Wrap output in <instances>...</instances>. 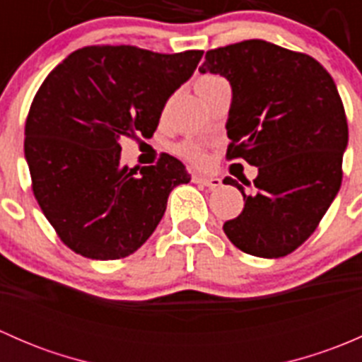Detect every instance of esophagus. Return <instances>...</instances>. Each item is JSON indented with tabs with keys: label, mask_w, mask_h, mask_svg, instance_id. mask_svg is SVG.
Masks as SVG:
<instances>
[{
	"label": "esophagus",
	"mask_w": 362,
	"mask_h": 362,
	"mask_svg": "<svg viewBox=\"0 0 362 362\" xmlns=\"http://www.w3.org/2000/svg\"><path fill=\"white\" fill-rule=\"evenodd\" d=\"M192 182H196V184H202L208 189H215L222 184L221 178L206 177V175H192Z\"/></svg>",
	"instance_id": "1"
}]
</instances>
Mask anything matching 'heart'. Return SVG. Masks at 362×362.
<instances>
[{
  "instance_id": "1",
  "label": "heart",
  "mask_w": 362,
  "mask_h": 362,
  "mask_svg": "<svg viewBox=\"0 0 362 362\" xmlns=\"http://www.w3.org/2000/svg\"><path fill=\"white\" fill-rule=\"evenodd\" d=\"M218 80H222V78H221V76H217V75L199 76L198 82H196V89H198V87H203V86H210V83L218 82ZM173 152L177 156H180V158L191 160L192 164H203L204 160H206V156H204L203 147L198 144V141H194V140L178 141V144L173 145Z\"/></svg>"
}]
</instances>
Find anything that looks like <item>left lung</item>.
Wrapping results in <instances>:
<instances>
[{"label":"left lung","mask_w":362,"mask_h":362,"mask_svg":"<svg viewBox=\"0 0 362 362\" xmlns=\"http://www.w3.org/2000/svg\"><path fill=\"white\" fill-rule=\"evenodd\" d=\"M199 71L231 83L226 156L259 171L250 194L224 178L245 202L226 236L245 254L284 257L315 231L341 185L349 126L337 83L313 57L264 40L208 50Z\"/></svg>","instance_id":"1"}]
</instances>
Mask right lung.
<instances>
[{
    "label": "right lung",
    "instance_id": "obj_1",
    "mask_svg": "<svg viewBox=\"0 0 362 362\" xmlns=\"http://www.w3.org/2000/svg\"><path fill=\"white\" fill-rule=\"evenodd\" d=\"M202 56L83 47L43 80L25 119L24 156L36 202L73 252L98 261L136 252L173 187L191 180L168 154L156 166H122L120 140L154 134L168 98Z\"/></svg>",
    "mask_w": 362,
    "mask_h": 362
}]
</instances>
